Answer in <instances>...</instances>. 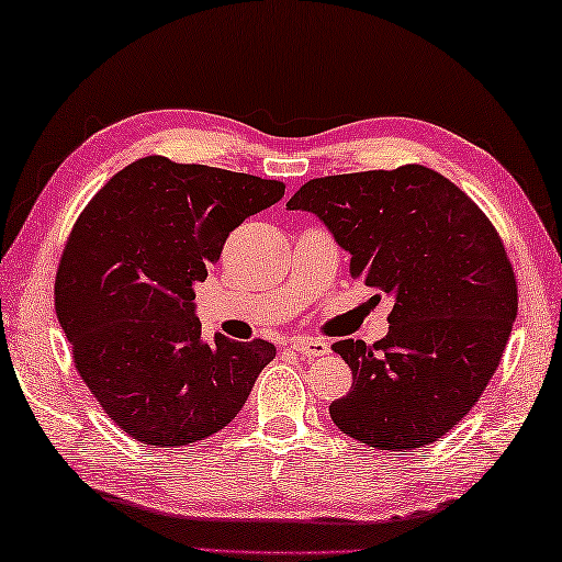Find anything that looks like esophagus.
Masks as SVG:
<instances>
[{"mask_svg": "<svg viewBox=\"0 0 562 562\" xmlns=\"http://www.w3.org/2000/svg\"><path fill=\"white\" fill-rule=\"evenodd\" d=\"M293 351H299L308 358H318L328 353V344L321 341V338H311V336H299L291 341Z\"/></svg>", "mask_w": 562, "mask_h": 562, "instance_id": "34e87169", "label": "esophagus"}]
</instances>
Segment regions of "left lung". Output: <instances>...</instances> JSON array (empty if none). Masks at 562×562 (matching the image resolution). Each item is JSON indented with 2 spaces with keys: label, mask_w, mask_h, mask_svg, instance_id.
<instances>
[{
  "label": "left lung",
  "mask_w": 562,
  "mask_h": 562,
  "mask_svg": "<svg viewBox=\"0 0 562 562\" xmlns=\"http://www.w3.org/2000/svg\"><path fill=\"white\" fill-rule=\"evenodd\" d=\"M286 206L324 221L351 254L353 279L375 301L393 299L389 336L330 346L353 371L330 418L391 453L446 436L483 395L518 316L513 263L491 218L420 164L311 179Z\"/></svg>",
  "instance_id": "1"
}]
</instances>
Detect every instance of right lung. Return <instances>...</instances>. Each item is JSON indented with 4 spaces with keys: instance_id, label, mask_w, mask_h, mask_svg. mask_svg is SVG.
<instances>
[{
    "instance_id": "right-lung-1",
    "label": "right lung",
    "mask_w": 562,
    "mask_h": 562,
    "mask_svg": "<svg viewBox=\"0 0 562 562\" xmlns=\"http://www.w3.org/2000/svg\"><path fill=\"white\" fill-rule=\"evenodd\" d=\"M286 183L144 156L97 191L64 244L54 308L74 368L124 434L179 448L244 408L276 346L201 341L194 283Z\"/></svg>"
}]
</instances>
